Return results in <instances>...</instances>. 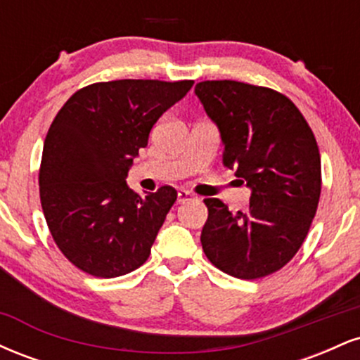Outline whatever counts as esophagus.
Returning a JSON list of instances; mask_svg holds the SVG:
<instances>
[{"mask_svg": "<svg viewBox=\"0 0 360 360\" xmlns=\"http://www.w3.org/2000/svg\"><path fill=\"white\" fill-rule=\"evenodd\" d=\"M194 194L191 193V191H186V189H181L179 193H177V201H179V203H186V201H191V200H194Z\"/></svg>", "mask_w": 360, "mask_h": 360, "instance_id": "34e87169", "label": "esophagus"}]
</instances>
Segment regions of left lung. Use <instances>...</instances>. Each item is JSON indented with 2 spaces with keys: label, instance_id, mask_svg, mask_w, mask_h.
Returning <instances> with one entry per match:
<instances>
[{
  "label": "left lung",
  "instance_id": "8db88e82",
  "mask_svg": "<svg viewBox=\"0 0 360 360\" xmlns=\"http://www.w3.org/2000/svg\"><path fill=\"white\" fill-rule=\"evenodd\" d=\"M194 93L220 131L223 164L250 189L247 212L206 198L201 245L214 267L238 279L279 271L307 238L321 191L315 135L295 103L238 81L198 82Z\"/></svg>",
  "mask_w": 360,
  "mask_h": 360
}]
</instances>
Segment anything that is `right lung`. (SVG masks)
<instances>
[{"mask_svg": "<svg viewBox=\"0 0 360 360\" xmlns=\"http://www.w3.org/2000/svg\"><path fill=\"white\" fill-rule=\"evenodd\" d=\"M193 81L120 79L74 93L53 118L40 164V203L53 242L77 269L118 278L148 259L177 193L140 196L127 176L154 123Z\"/></svg>", "mask_w": 360, "mask_h": 360, "instance_id": "add662e5", "label": "right lung"}]
</instances>
